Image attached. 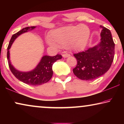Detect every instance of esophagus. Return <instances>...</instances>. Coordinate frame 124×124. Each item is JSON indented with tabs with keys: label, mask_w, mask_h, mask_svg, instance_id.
<instances>
[{
	"label": "esophagus",
	"mask_w": 124,
	"mask_h": 124,
	"mask_svg": "<svg viewBox=\"0 0 124 124\" xmlns=\"http://www.w3.org/2000/svg\"><path fill=\"white\" fill-rule=\"evenodd\" d=\"M70 56V54H63L62 55V57H65V58H66V57H68Z\"/></svg>",
	"instance_id": "1"
}]
</instances>
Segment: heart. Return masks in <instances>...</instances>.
Listing matches in <instances>:
<instances>
[{
	"label": "heart",
	"mask_w": 124,
	"mask_h": 124,
	"mask_svg": "<svg viewBox=\"0 0 124 124\" xmlns=\"http://www.w3.org/2000/svg\"><path fill=\"white\" fill-rule=\"evenodd\" d=\"M90 37V30L87 25L67 26L51 30L47 43L56 47H67L73 51H80L86 47Z\"/></svg>",
	"instance_id": "b5f03b06"
}]
</instances>
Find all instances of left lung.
<instances>
[{"mask_svg":"<svg viewBox=\"0 0 124 124\" xmlns=\"http://www.w3.org/2000/svg\"><path fill=\"white\" fill-rule=\"evenodd\" d=\"M101 42L84 52L74 54L77 65L74 75L82 80H93L106 73L111 67L115 55V43L109 29L101 25Z\"/></svg>","mask_w":124,"mask_h":124,"instance_id":"left-lung-1","label":"left lung"}]
</instances>
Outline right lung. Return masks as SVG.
Instances as JSON below:
<instances>
[{
    "instance_id": "right-lung-1",
    "label": "right lung",
    "mask_w": 124,
    "mask_h": 124,
    "mask_svg": "<svg viewBox=\"0 0 124 124\" xmlns=\"http://www.w3.org/2000/svg\"><path fill=\"white\" fill-rule=\"evenodd\" d=\"M35 28L36 26L26 27L13 34L12 36L7 48V60L9 67L12 73L18 80L25 84L33 86L40 85L50 81L53 75L52 65L57 60H60L62 58V55L59 54L55 56H49L47 55L43 56L36 67L33 70L28 72L20 71L13 67L10 60L9 49L11 48L12 45L19 35L34 29Z\"/></svg>"
}]
</instances>
